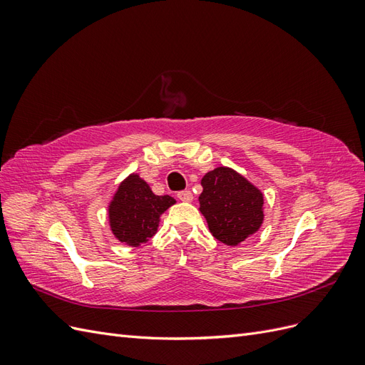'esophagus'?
<instances>
[{
	"label": "esophagus",
	"mask_w": 365,
	"mask_h": 365,
	"mask_svg": "<svg viewBox=\"0 0 365 365\" xmlns=\"http://www.w3.org/2000/svg\"><path fill=\"white\" fill-rule=\"evenodd\" d=\"M178 197H180V201H182V202H192L193 201V195H192L190 190L180 192Z\"/></svg>",
	"instance_id": "34e87169"
}]
</instances>
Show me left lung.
<instances>
[{
	"mask_svg": "<svg viewBox=\"0 0 365 365\" xmlns=\"http://www.w3.org/2000/svg\"><path fill=\"white\" fill-rule=\"evenodd\" d=\"M200 212L210 233L236 247L257 233L263 224V193L235 169L220 165L201 180Z\"/></svg>",
	"mask_w": 365,
	"mask_h": 365,
	"instance_id": "1",
	"label": "left lung"
}]
</instances>
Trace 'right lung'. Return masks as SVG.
Returning <instances> with one entry per match:
<instances>
[{
  "label": "right lung",
  "instance_id": "right-lung-1",
  "mask_svg": "<svg viewBox=\"0 0 365 365\" xmlns=\"http://www.w3.org/2000/svg\"><path fill=\"white\" fill-rule=\"evenodd\" d=\"M176 201L158 196L140 175L130 173L120 182L108 205L109 227L114 237L128 247H140L157 233L160 216Z\"/></svg>",
  "mask_w": 365,
  "mask_h": 365
}]
</instances>
